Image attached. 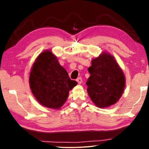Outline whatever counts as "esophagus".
Returning a JSON list of instances; mask_svg holds the SVG:
<instances>
[{
	"mask_svg": "<svg viewBox=\"0 0 149 149\" xmlns=\"http://www.w3.org/2000/svg\"><path fill=\"white\" fill-rule=\"evenodd\" d=\"M77 81L78 82L79 84H81V83H82V79H81V77H79V78L77 79Z\"/></svg>",
	"mask_w": 149,
	"mask_h": 149,
	"instance_id": "34e87169",
	"label": "esophagus"
}]
</instances>
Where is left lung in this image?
Here are the masks:
<instances>
[{"instance_id":"8db88e82","label":"left lung","mask_w":149,"mask_h":149,"mask_svg":"<svg viewBox=\"0 0 149 149\" xmlns=\"http://www.w3.org/2000/svg\"><path fill=\"white\" fill-rule=\"evenodd\" d=\"M88 71L91 75L87 91L93 102L101 109L117 103L123 94L125 78L114 57L103 52L93 59Z\"/></svg>"}]
</instances>
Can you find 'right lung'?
I'll list each match as a JSON object with an SVG mask.
<instances>
[{"label":"right lung","instance_id":"obj_1","mask_svg":"<svg viewBox=\"0 0 149 149\" xmlns=\"http://www.w3.org/2000/svg\"><path fill=\"white\" fill-rule=\"evenodd\" d=\"M29 83L38 102L53 109L62 107L69 90L77 84L69 78L67 71L50 50L44 51L36 59L30 72Z\"/></svg>","mask_w":149,"mask_h":149}]
</instances>
